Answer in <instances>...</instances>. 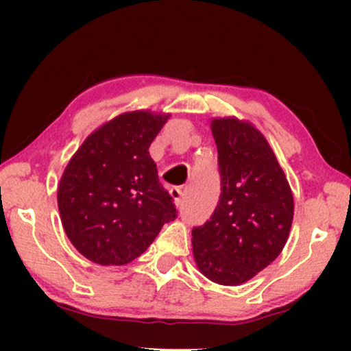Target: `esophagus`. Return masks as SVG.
Returning <instances> with one entry per match:
<instances>
[{"label":"esophagus","mask_w":351,"mask_h":351,"mask_svg":"<svg viewBox=\"0 0 351 351\" xmlns=\"http://www.w3.org/2000/svg\"><path fill=\"white\" fill-rule=\"evenodd\" d=\"M185 176H186L185 167L180 166V162H176V165L167 166L166 169L162 171V182L177 190L179 186L184 185Z\"/></svg>","instance_id":"obj_1"}]
</instances>
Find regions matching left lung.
Returning a JSON list of instances; mask_svg holds the SVG:
<instances>
[{
	"label": "left lung",
	"mask_w": 351,
	"mask_h": 351,
	"mask_svg": "<svg viewBox=\"0 0 351 351\" xmlns=\"http://www.w3.org/2000/svg\"><path fill=\"white\" fill-rule=\"evenodd\" d=\"M160 114L123 113L86 138L60 177V220L81 256L99 265L136 261L176 219L171 195L158 179L150 148Z\"/></svg>",
	"instance_id": "obj_1"
}]
</instances>
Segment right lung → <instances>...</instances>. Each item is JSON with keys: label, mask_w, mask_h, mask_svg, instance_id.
<instances>
[{"label": "right lung", "mask_w": 351, "mask_h": 351, "mask_svg": "<svg viewBox=\"0 0 351 351\" xmlns=\"http://www.w3.org/2000/svg\"><path fill=\"white\" fill-rule=\"evenodd\" d=\"M220 198L191 246L198 270L223 286L243 285L280 256L289 238L294 199L263 137L237 118L213 119ZM257 136V132H256Z\"/></svg>", "instance_id": "obj_1"}]
</instances>
